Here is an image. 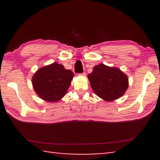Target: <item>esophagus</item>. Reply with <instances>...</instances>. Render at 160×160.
Returning a JSON list of instances; mask_svg holds the SVG:
<instances>
[{
	"instance_id": "34e87169",
	"label": "esophagus",
	"mask_w": 160,
	"mask_h": 160,
	"mask_svg": "<svg viewBox=\"0 0 160 160\" xmlns=\"http://www.w3.org/2000/svg\"><path fill=\"white\" fill-rule=\"evenodd\" d=\"M79 75H81V76H86V73H85V72H82V73H80Z\"/></svg>"
}]
</instances>
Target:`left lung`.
Masks as SVG:
<instances>
[{
	"instance_id": "8db88e82",
	"label": "left lung",
	"mask_w": 160,
	"mask_h": 160,
	"mask_svg": "<svg viewBox=\"0 0 160 160\" xmlns=\"http://www.w3.org/2000/svg\"><path fill=\"white\" fill-rule=\"evenodd\" d=\"M92 89L97 96L106 101H113L125 93L128 87L126 74L117 68L99 64L88 75Z\"/></svg>"
}]
</instances>
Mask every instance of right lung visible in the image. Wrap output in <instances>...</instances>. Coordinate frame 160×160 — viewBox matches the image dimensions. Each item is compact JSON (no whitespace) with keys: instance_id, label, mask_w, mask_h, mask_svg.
Wrapping results in <instances>:
<instances>
[{"instance_id":"obj_1","label":"right lung","mask_w":160,"mask_h":160,"mask_svg":"<svg viewBox=\"0 0 160 160\" xmlns=\"http://www.w3.org/2000/svg\"><path fill=\"white\" fill-rule=\"evenodd\" d=\"M73 76L71 70L53 63L38 70L32 78V84L40 98L55 102L66 94Z\"/></svg>"}]
</instances>
